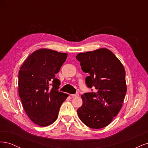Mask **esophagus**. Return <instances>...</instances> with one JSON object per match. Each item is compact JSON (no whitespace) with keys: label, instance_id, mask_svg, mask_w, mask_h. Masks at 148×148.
Instances as JSON below:
<instances>
[{"label":"esophagus","instance_id":"34e87169","mask_svg":"<svg viewBox=\"0 0 148 148\" xmlns=\"http://www.w3.org/2000/svg\"><path fill=\"white\" fill-rule=\"evenodd\" d=\"M72 97H78L79 96V94L78 93H76L75 95H71Z\"/></svg>","mask_w":148,"mask_h":148}]
</instances>
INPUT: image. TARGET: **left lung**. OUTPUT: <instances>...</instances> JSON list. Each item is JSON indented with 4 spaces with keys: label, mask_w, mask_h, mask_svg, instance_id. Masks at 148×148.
Wrapping results in <instances>:
<instances>
[{
    "label": "left lung",
    "mask_w": 148,
    "mask_h": 148,
    "mask_svg": "<svg viewBox=\"0 0 148 148\" xmlns=\"http://www.w3.org/2000/svg\"><path fill=\"white\" fill-rule=\"evenodd\" d=\"M76 59L84 72L89 74L85 79L87 86L96 89L82 95L83 105L77 110L78 117L89 128L107 127L119 112L126 95L124 67L106 48L79 53Z\"/></svg>",
    "instance_id": "left-lung-1"
}]
</instances>
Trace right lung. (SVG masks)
Here are the masks:
<instances>
[{
    "instance_id": "1",
    "label": "right lung",
    "mask_w": 148,
    "mask_h": 148,
    "mask_svg": "<svg viewBox=\"0 0 148 148\" xmlns=\"http://www.w3.org/2000/svg\"><path fill=\"white\" fill-rule=\"evenodd\" d=\"M66 57V53L39 49L28 56L19 71L18 93L23 107L30 120L41 127L55 122L69 96L57 90L60 82L56 78Z\"/></svg>"
}]
</instances>
